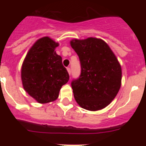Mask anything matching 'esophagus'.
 Here are the masks:
<instances>
[{"mask_svg": "<svg viewBox=\"0 0 146 146\" xmlns=\"http://www.w3.org/2000/svg\"><path fill=\"white\" fill-rule=\"evenodd\" d=\"M67 71H68V74L70 75V73H71V72H70V68H67Z\"/></svg>", "mask_w": 146, "mask_h": 146, "instance_id": "34e87169", "label": "esophagus"}]
</instances>
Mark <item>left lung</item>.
Returning a JSON list of instances; mask_svg holds the SVG:
<instances>
[{"label":"left lung","instance_id":"obj_1","mask_svg":"<svg viewBox=\"0 0 146 146\" xmlns=\"http://www.w3.org/2000/svg\"><path fill=\"white\" fill-rule=\"evenodd\" d=\"M70 44L81 64L80 77L71 83L76 102L89 111L105 108L121 85V67L117 56L109 45L98 38L74 39Z\"/></svg>","mask_w":146,"mask_h":146}]
</instances>
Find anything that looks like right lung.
Masks as SVG:
<instances>
[{
  "label": "right lung",
  "instance_id": "right-lung-1",
  "mask_svg": "<svg viewBox=\"0 0 146 146\" xmlns=\"http://www.w3.org/2000/svg\"><path fill=\"white\" fill-rule=\"evenodd\" d=\"M58 45L48 36L40 38L29 48L22 65L23 88L40 104L55 101L69 80L62 58L55 51Z\"/></svg>",
  "mask_w": 146,
  "mask_h": 146
}]
</instances>
